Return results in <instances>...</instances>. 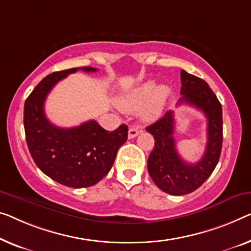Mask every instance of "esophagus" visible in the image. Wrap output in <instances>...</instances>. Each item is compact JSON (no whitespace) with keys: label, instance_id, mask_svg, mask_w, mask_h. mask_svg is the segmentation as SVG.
<instances>
[{"label":"esophagus","instance_id":"obj_1","mask_svg":"<svg viewBox=\"0 0 251 251\" xmlns=\"http://www.w3.org/2000/svg\"><path fill=\"white\" fill-rule=\"evenodd\" d=\"M142 130L138 127H130L128 130V138H134L140 134Z\"/></svg>","mask_w":251,"mask_h":251}]
</instances>
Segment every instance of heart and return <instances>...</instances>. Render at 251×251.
<instances>
[{
	"mask_svg": "<svg viewBox=\"0 0 251 251\" xmlns=\"http://www.w3.org/2000/svg\"><path fill=\"white\" fill-rule=\"evenodd\" d=\"M169 93L170 90L166 85L159 87L155 81L150 80L123 93L116 102L125 113H135L141 109L142 121L154 122L161 116Z\"/></svg>",
	"mask_w": 251,
	"mask_h": 251,
	"instance_id": "obj_1",
	"label": "heart"
}]
</instances>
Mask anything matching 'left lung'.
<instances>
[{
	"label": "left lung",
	"instance_id": "1",
	"mask_svg": "<svg viewBox=\"0 0 251 251\" xmlns=\"http://www.w3.org/2000/svg\"><path fill=\"white\" fill-rule=\"evenodd\" d=\"M182 97L178 104L188 103L203 111L207 119V144L203 156L196 163L181 159L176 149L174 111L147 129L154 137V148L148 159V171L154 184L170 195H186L196 190L212 175L219 162L223 141L222 106L208 84L201 78L181 70Z\"/></svg>",
	"mask_w": 251,
	"mask_h": 251
}]
</instances>
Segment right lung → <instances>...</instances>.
Returning a JSON list of instances; mask_svg holds the SVG:
<instances>
[{
  "mask_svg": "<svg viewBox=\"0 0 251 251\" xmlns=\"http://www.w3.org/2000/svg\"><path fill=\"white\" fill-rule=\"evenodd\" d=\"M78 70L97 71L84 66L50 74L32 90L24 109L25 141L33 161L53 180L72 188L90 187L101 180L128 135L124 124L108 132L96 121L72 128H62L48 121L44 109L48 93L57 82Z\"/></svg>",
  "mask_w": 251,
  "mask_h": 251,
  "instance_id": "obj_1",
  "label": "right lung"
}]
</instances>
